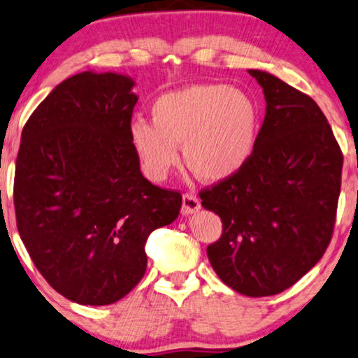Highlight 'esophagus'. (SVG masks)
<instances>
[{
  "label": "esophagus",
  "mask_w": 358,
  "mask_h": 358,
  "mask_svg": "<svg viewBox=\"0 0 358 358\" xmlns=\"http://www.w3.org/2000/svg\"><path fill=\"white\" fill-rule=\"evenodd\" d=\"M201 208V203H199L198 196H194L192 193L183 194V204H182V214L183 216H189V214H194L199 211Z\"/></svg>",
  "instance_id": "1"
}]
</instances>
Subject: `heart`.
I'll return each mask as SVG.
<instances>
[{"mask_svg": "<svg viewBox=\"0 0 358 358\" xmlns=\"http://www.w3.org/2000/svg\"><path fill=\"white\" fill-rule=\"evenodd\" d=\"M152 121L129 124L131 144L154 182L185 164L199 180L221 183L236 176L254 155L260 109L245 92L226 83H196L171 90L152 103Z\"/></svg>", "mask_w": 358, "mask_h": 358, "instance_id": "b5f03b06", "label": "heart"}]
</instances>
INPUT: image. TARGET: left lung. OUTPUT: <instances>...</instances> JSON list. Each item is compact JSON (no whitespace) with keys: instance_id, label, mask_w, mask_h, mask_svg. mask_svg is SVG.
<instances>
[{"instance_id":"1","label":"left lung","mask_w":358,"mask_h":358,"mask_svg":"<svg viewBox=\"0 0 358 358\" xmlns=\"http://www.w3.org/2000/svg\"><path fill=\"white\" fill-rule=\"evenodd\" d=\"M249 73L266 103L255 152L199 198L222 221L221 239L206 250L214 271L234 292L260 298L293 287L321 260L344 157L314 99L266 71Z\"/></svg>"}]
</instances>
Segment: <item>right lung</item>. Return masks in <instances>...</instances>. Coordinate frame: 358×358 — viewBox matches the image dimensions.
I'll return each mask as SVG.
<instances>
[{
    "instance_id": "right-lung-1",
    "label": "right lung",
    "mask_w": 358,
    "mask_h": 358,
    "mask_svg": "<svg viewBox=\"0 0 358 358\" xmlns=\"http://www.w3.org/2000/svg\"><path fill=\"white\" fill-rule=\"evenodd\" d=\"M136 82L82 71L52 90L21 136L14 175L19 236L47 283L104 306L147 268L145 242L178 217L182 194L144 178L131 144Z\"/></svg>"
}]
</instances>
